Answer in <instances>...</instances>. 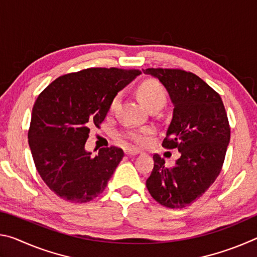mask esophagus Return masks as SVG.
Wrapping results in <instances>:
<instances>
[{"label": "esophagus", "mask_w": 257, "mask_h": 257, "mask_svg": "<svg viewBox=\"0 0 257 257\" xmlns=\"http://www.w3.org/2000/svg\"><path fill=\"white\" fill-rule=\"evenodd\" d=\"M124 154L125 155H138V154H141V151H138V150H135V149H125L124 150Z\"/></svg>", "instance_id": "obj_1"}]
</instances>
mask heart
<instances>
[{
	"mask_svg": "<svg viewBox=\"0 0 257 257\" xmlns=\"http://www.w3.org/2000/svg\"><path fill=\"white\" fill-rule=\"evenodd\" d=\"M138 97L142 101V103L149 108L151 106L156 105V104L163 105L165 102V92L163 87L161 86L159 82H156L154 80H147L139 86ZM119 99L120 94L116 95V96L112 99L110 106L111 110L115 107V105L119 102ZM147 133H149L147 130H142V132H138V130H127V132L120 134V137L124 139V141L134 143V144L142 145L146 142Z\"/></svg>",
	"mask_w": 257,
	"mask_h": 257,
	"instance_id": "b5f03b06",
	"label": "heart"
}]
</instances>
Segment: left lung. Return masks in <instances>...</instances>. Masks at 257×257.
Segmentation results:
<instances>
[{"instance_id":"1","label":"left lung","mask_w":257,"mask_h":257,"mask_svg":"<svg viewBox=\"0 0 257 257\" xmlns=\"http://www.w3.org/2000/svg\"><path fill=\"white\" fill-rule=\"evenodd\" d=\"M143 72L167 89L173 112L162 146L180 153L172 168L153 155L146 187L161 205L182 208L201 197L219 176L230 142L227 113L220 95L194 73L154 68Z\"/></svg>"}]
</instances>
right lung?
Listing matches in <instances>:
<instances>
[{"label":"right lung","instance_id":"1","mask_svg":"<svg viewBox=\"0 0 257 257\" xmlns=\"http://www.w3.org/2000/svg\"><path fill=\"white\" fill-rule=\"evenodd\" d=\"M139 75L116 68L85 69L59 77L37 97L29 147L42 179L61 198L86 203L105 189L123 151L106 147L93 156L85 149L89 127H98L112 99Z\"/></svg>","mask_w":257,"mask_h":257}]
</instances>
